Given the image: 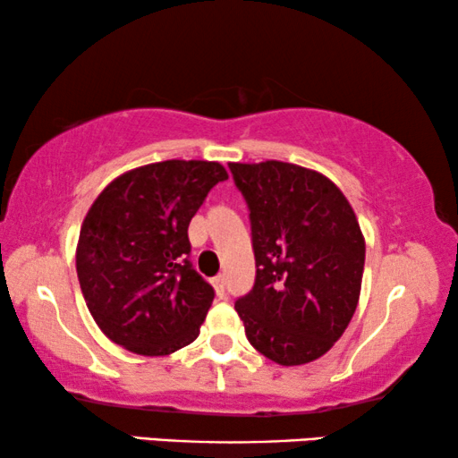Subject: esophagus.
<instances>
[{"label":"esophagus","instance_id":"34e87169","mask_svg":"<svg viewBox=\"0 0 458 458\" xmlns=\"http://www.w3.org/2000/svg\"><path fill=\"white\" fill-rule=\"evenodd\" d=\"M212 285H215L218 296H225V277H223V275H216V277L212 279Z\"/></svg>","mask_w":458,"mask_h":458}]
</instances>
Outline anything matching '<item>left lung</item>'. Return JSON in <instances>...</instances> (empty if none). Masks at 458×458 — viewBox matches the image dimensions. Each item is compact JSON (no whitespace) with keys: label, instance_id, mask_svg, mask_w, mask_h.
Returning <instances> with one entry per match:
<instances>
[{"label":"left lung","instance_id":"left-lung-1","mask_svg":"<svg viewBox=\"0 0 458 458\" xmlns=\"http://www.w3.org/2000/svg\"><path fill=\"white\" fill-rule=\"evenodd\" d=\"M250 210L256 279L235 310L248 342L279 365L323 356L360 296L365 237L352 206L321 173L267 160L231 162Z\"/></svg>","mask_w":458,"mask_h":458}]
</instances>
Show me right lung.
Wrapping results in <instances>:
<instances>
[{
	"instance_id": "1",
	"label": "right lung",
	"mask_w": 458,
	"mask_h": 458,
	"mask_svg": "<svg viewBox=\"0 0 458 458\" xmlns=\"http://www.w3.org/2000/svg\"><path fill=\"white\" fill-rule=\"evenodd\" d=\"M227 177L218 162L165 160L121 174L93 202L77 275L93 321L118 346L165 356L198 337L215 290L191 267L187 227Z\"/></svg>"
}]
</instances>
